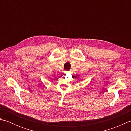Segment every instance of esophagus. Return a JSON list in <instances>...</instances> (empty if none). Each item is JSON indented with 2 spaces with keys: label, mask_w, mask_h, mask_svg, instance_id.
<instances>
[{
  "label": "esophagus",
  "mask_w": 131,
  "mask_h": 131,
  "mask_svg": "<svg viewBox=\"0 0 131 131\" xmlns=\"http://www.w3.org/2000/svg\"><path fill=\"white\" fill-rule=\"evenodd\" d=\"M66 73H67V72H66Z\"/></svg>",
  "instance_id": "34e87169"
}]
</instances>
